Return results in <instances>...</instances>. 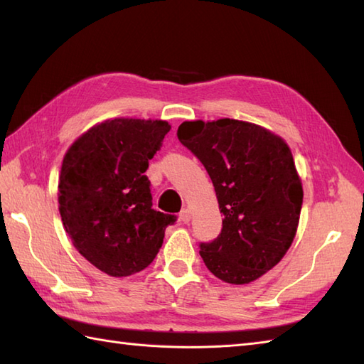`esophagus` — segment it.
I'll use <instances>...</instances> for the list:
<instances>
[{
	"instance_id": "34e87169",
	"label": "esophagus",
	"mask_w": 364,
	"mask_h": 364,
	"mask_svg": "<svg viewBox=\"0 0 364 364\" xmlns=\"http://www.w3.org/2000/svg\"><path fill=\"white\" fill-rule=\"evenodd\" d=\"M180 220L183 223H188L191 220V211L188 210V208H183L181 213H180Z\"/></svg>"
}]
</instances>
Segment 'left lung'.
<instances>
[{"mask_svg": "<svg viewBox=\"0 0 364 364\" xmlns=\"http://www.w3.org/2000/svg\"><path fill=\"white\" fill-rule=\"evenodd\" d=\"M176 136L205 166L223 214L220 235L200 244L215 277L247 284L277 266L296 236L304 189L280 136L255 123L183 122Z\"/></svg>", "mask_w": 364, "mask_h": 364, "instance_id": "8db88e82", "label": "left lung"}]
</instances>
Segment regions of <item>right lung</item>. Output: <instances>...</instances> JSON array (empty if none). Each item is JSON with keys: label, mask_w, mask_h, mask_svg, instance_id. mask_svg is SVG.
Wrapping results in <instances>:
<instances>
[{"label": "right lung", "mask_w": 364, "mask_h": 364, "mask_svg": "<svg viewBox=\"0 0 364 364\" xmlns=\"http://www.w3.org/2000/svg\"><path fill=\"white\" fill-rule=\"evenodd\" d=\"M170 131L164 120L114 119L67 150L59 213L73 245L111 277L141 272L156 257L175 215L153 210L149 161Z\"/></svg>", "instance_id": "add662e5"}]
</instances>
